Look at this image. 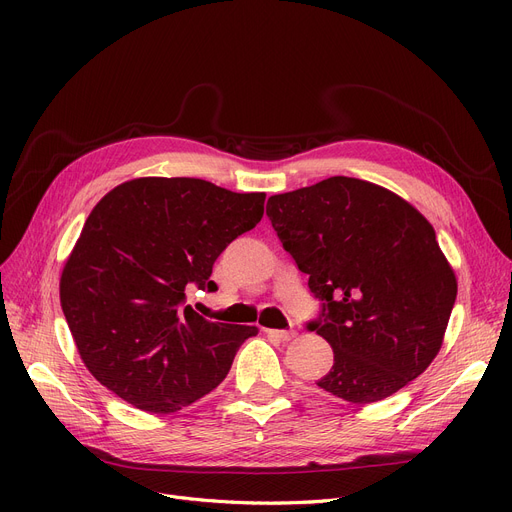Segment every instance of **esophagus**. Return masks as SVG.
Returning a JSON list of instances; mask_svg holds the SVG:
<instances>
[{
  "mask_svg": "<svg viewBox=\"0 0 512 512\" xmlns=\"http://www.w3.org/2000/svg\"><path fill=\"white\" fill-rule=\"evenodd\" d=\"M265 332L270 334V336H276L282 342H288L292 338H297V332H294V330H265Z\"/></svg>",
  "mask_w": 512,
  "mask_h": 512,
  "instance_id": "34e87169",
  "label": "esophagus"
}]
</instances>
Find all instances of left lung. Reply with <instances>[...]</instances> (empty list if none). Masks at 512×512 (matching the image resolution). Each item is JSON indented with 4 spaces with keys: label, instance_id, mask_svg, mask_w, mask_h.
Wrapping results in <instances>:
<instances>
[{
    "label": "left lung",
    "instance_id": "8db88e82",
    "mask_svg": "<svg viewBox=\"0 0 512 512\" xmlns=\"http://www.w3.org/2000/svg\"><path fill=\"white\" fill-rule=\"evenodd\" d=\"M282 247L324 301L309 330L334 348L317 382L369 405L405 388L440 353L456 276L436 232L402 197L332 176L267 199Z\"/></svg>",
    "mask_w": 512,
    "mask_h": 512
}]
</instances>
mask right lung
<instances>
[{
  "label": "right lung",
  "mask_w": 512,
  "mask_h": 512,
  "mask_svg": "<svg viewBox=\"0 0 512 512\" xmlns=\"http://www.w3.org/2000/svg\"><path fill=\"white\" fill-rule=\"evenodd\" d=\"M265 193L201 178H134L89 213L60 278V303L93 378L132 407L168 415L218 388L255 326L209 321L184 307L195 284L259 224Z\"/></svg>",
  "instance_id": "add662e5"
}]
</instances>
